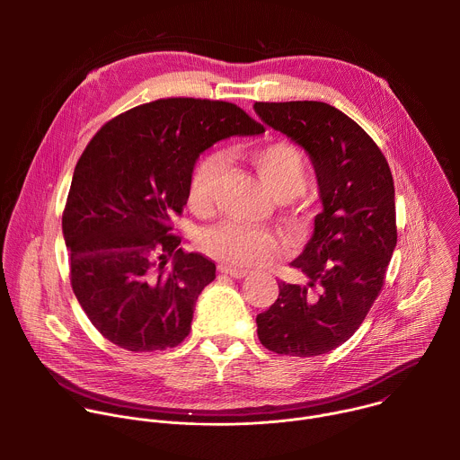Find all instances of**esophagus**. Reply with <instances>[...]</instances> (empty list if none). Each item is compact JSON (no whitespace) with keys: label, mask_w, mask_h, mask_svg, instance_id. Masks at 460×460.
Listing matches in <instances>:
<instances>
[{"label":"esophagus","mask_w":460,"mask_h":460,"mask_svg":"<svg viewBox=\"0 0 460 460\" xmlns=\"http://www.w3.org/2000/svg\"><path fill=\"white\" fill-rule=\"evenodd\" d=\"M220 271H222L224 275L233 277V279H243V277H247V271H245V270H234V268L222 266V268H220Z\"/></svg>","instance_id":"obj_1"}]
</instances>
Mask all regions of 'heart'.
Here are the masks:
<instances>
[{
    "label": "heart",
    "mask_w": 460,
    "mask_h": 460,
    "mask_svg": "<svg viewBox=\"0 0 460 460\" xmlns=\"http://www.w3.org/2000/svg\"><path fill=\"white\" fill-rule=\"evenodd\" d=\"M249 158L277 199H291L305 187L307 164L302 151L291 142L277 140L258 146ZM224 165V155L218 151H211L196 162L187 190L192 209H209ZM199 245L206 254L234 270L266 264L279 252V238L271 231L236 222H224L206 229L199 236Z\"/></svg>",
    "instance_id": "b5f03b06"
}]
</instances>
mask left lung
Here are the masks:
<instances>
[{
	"instance_id": "obj_1",
	"label": "left lung",
	"mask_w": 460,
	"mask_h": 460,
	"mask_svg": "<svg viewBox=\"0 0 460 460\" xmlns=\"http://www.w3.org/2000/svg\"><path fill=\"white\" fill-rule=\"evenodd\" d=\"M254 111L309 155L322 202L311 240L291 261L309 282H280L256 333L279 355L330 353L353 337L382 291L397 245L393 176L366 130L330 103L256 102ZM309 287L319 288L316 297Z\"/></svg>"
}]
</instances>
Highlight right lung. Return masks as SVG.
<instances>
[{
    "instance_id": "obj_1",
    "label": "right lung",
    "mask_w": 460,
    "mask_h": 460,
    "mask_svg": "<svg viewBox=\"0 0 460 460\" xmlns=\"http://www.w3.org/2000/svg\"><path fill=\"white\" fill-rule=\"evenodd\" d=\"M264 125L229 102L162 98L107 121L82 153L61 227L71 286L96 330L127 351H162L190 332L215 261L181 251L171 217L199 156Z\"/></svg>"
}]
</instances>
